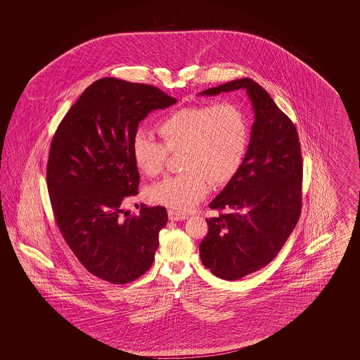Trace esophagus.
I'll return each instance as SVG.
<instances>
[{
	"instance_id": "esophagus-1",
	"label": "esophagus",
	"mask_w": 360,
	"mask_h": 360,
	"mask_svg": "<svg viewBox=\"0 0 360 360\" xmlns=\"http://www.w3.org/2000/svg\"><path fill=\"white\" fill-rule=\"evenodd\" d=\"M188 217V214H185V213H179V212H175V210H169V219L172 221H182V220H186Z\"/></svg>"
}]
</instances>
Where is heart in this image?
Segmentation results:
<instances>
[{
  "label": "heart",
  "mask_w": 360,
  "mask_h": 360,
  "mask_svg": "<svg viewBox=\"0 0 360 360\" xmlns=\"http://www.w3.org/2000/svg\"><path fill=\"white\" fill-rule=\"evenodd\" d=\"M163 143L144 131L132 139L137 169L155 176L165 169L169 153H181L184 172L166 176L146 190L155 205L188 212L213 185L229 182L240 170L248 148V122L244 112L231 103L195 105L178 109L159 122Z\"/></svg>",
  "instance_id": "1"
}]
</instances>
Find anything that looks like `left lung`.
Segmentation results:
<instances>
[{
    "label": "left lung",
    "mask_w": 360,
    "mask_h": 360,
    "mask_svg": "<svg viewBox=\"0 0 360 360\" xmlns=\"http://www.w3.org/2000/svg\"><path fill=\"white\" fill-rule=\"evenodd\" d=\"M245 90L255 121L238 174L209 204L225 210L206 219L200 257L212 274L238 281L274 259L301 213L302 156L298 134L270 94L250 78L206 89L200 96Z\"/></svg>",
    "instance_id": "obj_1"
}]
</instances>
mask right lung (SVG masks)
Masks as SVG:
<instances>
[{
    "label": "right lung",
    "mask_w": 360,
    "mask_h": 360,
    "mask_svg": "<svg viewBox=\"0 0 360 360\" xmlns=\"http://www.w3.org/2000/svg\"><path fill=\"white\" fill-rule=\"evenodd\" d=\"M175 103L154 86L103 78L70 108L52 139L47 188L58 228L86 270L110 283L132 282L154 262L166 207L144 205L122 217V206L139 188V122Z\"/></svg>",
    "instance_id": "add662e5"
}]
</instances>
